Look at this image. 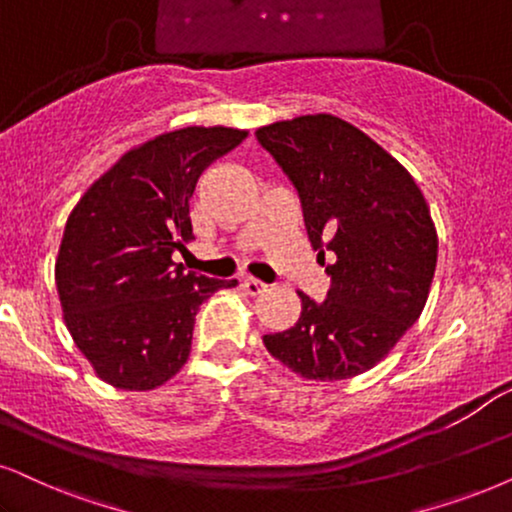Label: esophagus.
<instances>
[{"label":"esophagus","instance_id":"esophagus-1","mask_svg":"<svg viewBox=\"0 0 512 512\" xmlns=\"http://www.w3.org/2000/svg\"><path fill=\"white\" fill-rule=\"evenodd\" d=\"M243 288L248 290L250 295H260V293H264V290H267L269 286L264 281H260V278H252V276H245L243 278Z\"/></svg>","mask_w":512,"mask_h":512}]
</instances>
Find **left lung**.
Returning a JSON list of instances; mask_svg holds the SVG:
<instances>
[{"mask_svg":"<svg viewBox=\"0 0 512 512\" xmlns=\"http://www.w3.org/2000/svg\"><path fill=\"white\" fill-rule=\"evenodd\" d=\"M293 181L304 226L326 264L323 302L300 293L293 328L264 335L271 357L307 380L368 371L423 312L437 267V231L409 172L335 115H302L255 132Z\"/></svg>","mask_w":512,"mask_h":512,"instance_id":"1","label":"left lung"}]
</instances>
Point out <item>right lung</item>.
Returning <instances> with one entry per match:
<instances>
[{"mask_svg": "<svg viewBox=\"0 0 512 512\" xmlns=\"http://www.w3.org/2000/svg\"><path fill=\"white\" fill-rule=\"evenodd\" d=\"M245 137L231 127L160 134L122 155L70 212L56 288L75 345L108 385L167 383L189 359L200 304L238 283L186 274L172 252L193 238L198 177Z\"/></svg>", "mask_w": 512, "mask_h": 512, "instance_id": "add662e5", "label": "right lung"}]
</instances>
